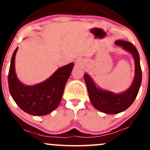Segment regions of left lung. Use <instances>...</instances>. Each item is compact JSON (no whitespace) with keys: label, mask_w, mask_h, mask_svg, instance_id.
I'll return each mask as SVG.
<instances>
[{"label":"left lung","mask_w":150,"mask_h":150,"mask_svg":"<svg viewBox=\"0 0 150 150\" xmlns=\"http://www.w3.org/2000/svg\"><path fill=\"white\" fill-rule=\"evenodd\" d=\"M115 44L122 46L128 52L131 53L135 59V79L130 88L121 94H113L111 92L97 88L87 74H85L84 75L89 99L92 105L99 111L108 114L120 113L130 106L138 94L142 82V70L140 63V56L135 46L132 43L121 40L116 41Z\"/></svg>","instance_id":"left-lung-1"}]
</instances>
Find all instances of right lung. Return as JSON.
I'll list each match as a JSON object with an SVG mask.
<instances>
[{"instance_id": "add662e5", "label": "right lung", "mask_w": 150, "mask_h": 150, "mask_svg": "<svg viewBox=\"0 0 150 150\" xmlns=\"http://www.w3.org/2000/svg\"><path fill=\"white\" fill-rule=\"evenodd\" d=\"M13 52L8 73V86L12 97L18 106L33 116H44L56 109L61 102L67 80L73 70V63L61 67L46 81L34 86L22 84L15 71V54Z\"/></svg>"}]
</instances>
